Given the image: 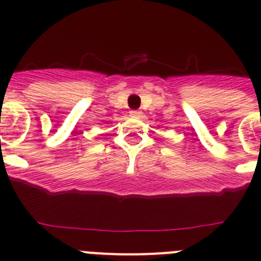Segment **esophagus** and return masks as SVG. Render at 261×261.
<instances>
[{
  "label": "esophagus",
  "mask_w": 261,
  "mask_h": 261,
  "mask_svg": "<svg viewBox=\"0 0 261 261\" xmlns=\"http://www.w3.org/2000/svg\"><path fill=\"white\" fill-rule=\"evenodd\" d=\"M129 116L133 117V119H140L142 116V112L141 111H130V112H129Z\"/></svg>",
  "instance_id": "esophagus-1"
}]
</instances>
